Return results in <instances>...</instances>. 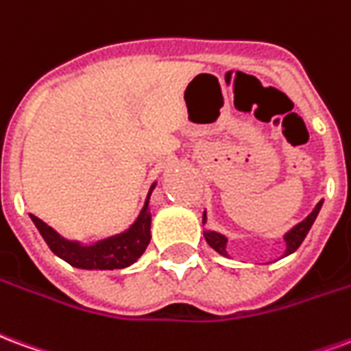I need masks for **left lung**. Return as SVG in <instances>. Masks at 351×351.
Segmentation results:
<instances>
[{
	"label": "left lung",
	"instance_id": "8db88e82",
	"mask_svg": "<svg viewBox=\"0 0 351 351\" xmlns=\"http://www.w3.org/2000/svg\"><path fill=\"white\" fill-rule=\"evenodd\" d=\"M322 204H324V202H318V206L312 209V213L306 217L305 221H301L299 224H295L288 234L284 235V241H286L284 256H288V254H291V252H295V250L299 249V245L303 243V239H305L306 234H308V230L312 228V224H314V221H316L319 209H322ZM206 221H207V217H206V211H204L202 222L206 224ZM204 237H206V241L209 243V247H211V249L217 250V252L222 254V256H228V252H226V243H228V237H226V235L219 234V232H213V230H206V232H204Z\"/></svg>",
	"mask_w": 351,
	"mask_h": 351
}]
</instances>
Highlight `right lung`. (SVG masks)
Returning <instances> with one entry per match:
<instances>
[{
    "label": "right lung",
    "instance_id": "1",
    "mask_svg": "<svg viewBox=\"0 0 351 351\" xmlns=\"http://www.w3.org/2000/svg\"><path fill=\"white\" fill-rule=\"evenodd\" d=\"M157 183H153L145 198V204L142 211L138 215L134 224H130L129 230L123 234L112 235L102 241H97L93 245H82L78 241H69L61 237L53 228H50L46 222H43L39 217L29 215L33 224L43 235L46 245L50 247L56 256L71 263L73 267L78 269H123L134 263L142 256L151 241V211H149V196L153 193Z\"/></svg>",
    "mask_w": 351,
    "mask_h": 351
}]
</instances>
